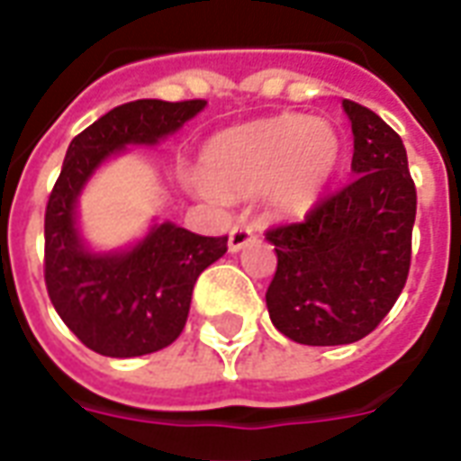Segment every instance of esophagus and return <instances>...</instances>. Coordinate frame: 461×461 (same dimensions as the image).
Listing matches in <instances>:
<instances>
[{
	"mask_svg": "<svg viewBox=\"0 0 461 461\" xmlns=\"http://www.w3.org/2000/svg\"><path fill=\"white\" fill-rule=\"evenodd\" d=\"M252 238H255V230H252V226H248V223H235V226L230 228V235H228V250L230 252L243 250L245 245L250 243Z\"/></svg>",
	"mask_w": 461,
	"mask_h": 461,
	"instance_id": "1",
	"label": "esophagus"
}]
</instances>
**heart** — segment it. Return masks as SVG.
Wrapping results in <instances>:
<instances>
[{"instance_id": "heart-1", "label": "heart", "mask_w": 461, "mask_h": 461, "mask_svg": "<svg viewBox=\"0 0 461 461\" xmlns=\"http://www.w3.org/2000/svg\"><path fill=\"white\" fill-rule=\"evenodd\" d=\"M338 160L340 138L330 123L289 113L216 133L203 145L196 186L211 199L265 189L276 213L296 216L316 203Z\"/></svg>"}]
</instances>
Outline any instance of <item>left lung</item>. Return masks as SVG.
<instances>
[{
    "label": "left lung",
    "instance_id": "8db88e82",
    "mask_svg": "<svg viewBox=\"0 0 461 461\" xmlns=\"http://www.w3.org/2000/svg\"><path fill=\"white\" fill-rule=\"evenodd\" d=\"M352 123V182L303 221L269 228L276 272L267 294L279 333L301 345H349L382 323L411 269L415 185L403 140L362 104L342 102Z\"/></svg>",
    "mask_w": 461,
    "mask_h": 461
}]
</instances>
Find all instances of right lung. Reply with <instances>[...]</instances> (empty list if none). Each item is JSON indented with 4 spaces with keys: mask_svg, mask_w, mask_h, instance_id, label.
Instances as JSON below:
<instances>
[{
    "mask_svg": "<svg viewBox=\"0 0 461 461\" xmlns=\"http://www.w3.org/2000/svg\"><path fill=\"white\" fill-rule=\"evenodd\" d=\"M203 106V99L121 104L72 138L68 148L46 206V289L62 323L104 357H140L177 340L194 284L226 255L228 235L209 238L160 223L131 250L96 255L79 240L77 196L106 158L126 145L158 143Z\"/></svg>",
    "mask_w": 461,
    "mask_h": 461,
    "instance_id": "add662e5",
    "label": "right lung"
}]
</instances>
